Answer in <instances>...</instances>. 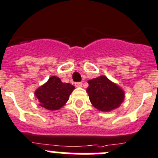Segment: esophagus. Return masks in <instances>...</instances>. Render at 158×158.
Listing matches in <instances>:
<instances>
[{"label":"esophagus","mask_w":158,"mask_h":158,"mask_svg":"<svg viewBox=\"0 0 158 158\" xmlns=\"http://www.w3.org/2000/svg\"><path fill=\"white\" fill-rule=\"evenodd\" d=\"M75 85L76 87H81L83 86V83L82 82H79V83H75Z\"/></svg>","instance_id":"obj_1"}]
</instances>
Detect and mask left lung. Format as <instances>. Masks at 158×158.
<instances>
[{
  "mask_svg": "<svg viewBox=\"0 0 158 158\" xmlns=\"http://www.w3.org/2000/svg\"><path fill=\"white\" fill-rule=\"evenodd\" d=\"M87 83V93L90 102L99 111H111L118 108L124 101V90L104 75L90 79Z\"/></svg>",
  "mask_w": 158,
  "mask_h": 158,
  "instance_id": "1",
  "label": "left lung"
}]
</instances>
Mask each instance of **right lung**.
Listing matches in <instances>:
<instances>
[{"mask_svg": "<svg viewBox=\"0 0 158 158\" xmlns=\"http://www.w3.org/2000/svg\"><path fill=\"white\" fill-rule=\"evenodd\" d=\"M75 89L73 85L63 83L57 76H51L44 84L35 90L39 106L49 110L62 108Z\"/></svg>", "mask_w": 158, "mask_h": 158, "instance_id": "1", "label": "right lung"}]
</instances>
